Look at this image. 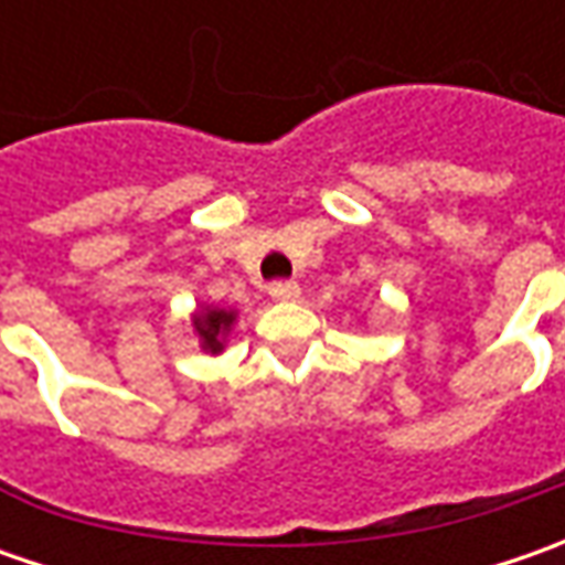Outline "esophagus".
Returning a JSON list of instances; mask_svg holds the SVG:
<instances>
[{
	"instance_id": "esophagus-1",
	"label": "esophagus",
	"mask_w": 565,
	"mask_h": 565,
	"mask_svg": "<svg viewBox=\"0 0 565 565\" xmlns=\"http://www.w3.org/2000/svg\"><path fill=\"white\" fill-rule=\"evenodd\" d=\"M270 295L276 301H295L301 295V289L295 286L292 279H276V282H270Z\"/></svg>"
}]
</instances>
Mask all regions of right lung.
<instances>
[{
    "instance_id": "right-lung-1",
    "label": "right lung",
    "mask_w": 565,
    "mask_h": 565,
    "mask_svg": "<svg viewBox=\"0 0 565 565\" xmlns=\"http://www.w3.org/2000/svg\"><path fill=\"white\" fill-rule=\"evenodd\" d=\"M232 320H235V315H228V311H206L204 317L194 320L198 333L204 339V349H210V352L223 349V333L232 327Z\"/></svg>"
}]
</instances>
